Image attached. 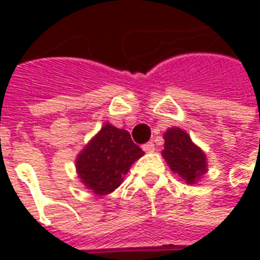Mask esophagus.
<instances>
[{
	"instance_id": "esophagus-1",
	"label": "esophagus",
	"mask_w": 260,
	"mask_h": 260,
	"mask_svg": "<svg viewBox=\"0 0 260 260\" xmlns=\"http://www.w3.org/2000/svg\"><path fill=\"white\" fill-rule=\"evenodd\" d=\"M142 149L146 153H153L154 152V143H153V142H147V143H145V145L142 146Z\"/></svg>"
}]
</instances>
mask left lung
Instances as JSON below:
<instances>
[{"instance_id":"left-lung-1","label":"left lung","mask_w":260,"mask_h":260,"mask_svg":"<svg viewBox=\"0 0 260 260\" xmlns=\"http://www.w3.org/2000/svg\"><path fill=\"white\" fill-rule=\"evenodd\" d=\"M161 154L171 171L180 175L186 184H196L202 175L206 174V154L181 128H169L164 132V150Z\"/></svg>"}]
</instances>
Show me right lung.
Listing matches in <instances>:
<instances>
[{
    "label": "right lung",
    "mask_w": 260,
    "mask_h": 260,
    "mask_svg": "<svg viewBox=\"0 0 260 260\" xmlns=\"http://www.w3.org/2000/svg\"><path fill=\"white\" fill-rule=\"evenodd\" d=\"M143 150L128 131L106 124L76 158L80 181L96 195H108L121 185L124 175Z\"/></svg>",
    "instance_id": "add662e5"
}]
</instances>
